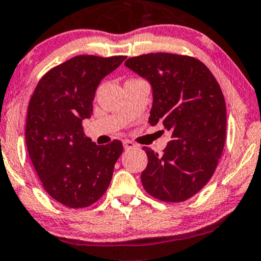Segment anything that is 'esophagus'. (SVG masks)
I'll return each mask as SVG.
<instances>
[{"instance_id":"1","label":"esophagus","mask_w":261,"mask_h":261,"mask_svg":"<svg viewBox=\"0 0 261 261\" xmlns=\"http://www.w3.org/2000/svg\"><path fill=\"white\" fill-rule=\"evenodd\" d=\"M123 144H124V148H125V149H126V150H128V149H134V148L136 147V144H135L134 142L127 141V140L124 141Z\"/></svg>"}]
</instances>
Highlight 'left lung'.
<instances>
[{
  "label": "left lung",
  "instance_id": "left-lung-1",
  "mask_svg": "<svg viewBox=\"0 0 261 261\" xmlns=\"http://www.w3.org/2000/svg\"><path fill=\"white\" fill-rule=\"evenodd\" d=\"M125 66L153 88L149 123H163L171 140L163 154L143 147L148 165L141 174L149 195L183 202L208 183L226 137L225 98L203 62L188 55L150 53L127 59Z\"/></svg>",
  "mask_w": 261,
  "mask_h": 261
}]
</instances>
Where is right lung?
<instances>
[{
  "mask_svg": "<svg viewBox=\"0 0 261 261\" xmlns=\"http://www.w3.org/2000/svg\"><path fill=\"white\" fill-rule=\"evenodd\" d=\"M126 57L78 55L41 78L30 98L25 140L44 190L70 208H84L106 193L123 144L96 146L82 121L92 114L100 82Z\"/></svg>",
  "mask_w": 261,
  "mask_h": 261,
  "instance_id": "add662e5",
  "label": "right lung"
}]
</instances>
